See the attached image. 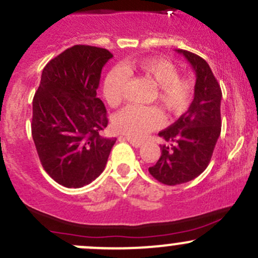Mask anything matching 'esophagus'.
Masks as SVG:
<instances>
[{
  "mask_svg": "<svg viewBox=\"0 0 258 258\" xmlns=\"http://www.w3.org/2000/svg\"><path fill=\"white\" fill-rule=\"evenodd\" d=\"M124 139H125V140H128V142L130 143V144H132L133 147H135V148H139L140 145L143 144V142H140V140H137V139H132V138H129V137H125V138H124Z\"/></svg>",
  "mask_w": 258,
  "mask_h": 258,
  "instance_id": "obj_1",
  "label": "esophagus"
}]
</instances>
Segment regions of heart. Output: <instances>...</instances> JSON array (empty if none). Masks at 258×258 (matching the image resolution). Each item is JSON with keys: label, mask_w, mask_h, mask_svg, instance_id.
<instances>
[{"label": "heart", "mask_w": 258, "mask_h": 258, "mask_svg": "<svg viewBox=\"0 0 258 258\" xmlns=\"http://www.w3.org/2000/svg\"><path fill=\"white\" fill-rule=\"evenodd\" d=\"M129 73L150 79L157 84L153 100L158 101L169 115L184 113L192 103L195 84L190 78L179 75V69L173 61L164 57H145L114 66L105 76L103 94L110 106L120 105L129 83ZM114 128L129 138L142 139L163 124V116L155 106L129 105L114 116Z\"/></svg>", "instance_id": "1"}]
</instances>
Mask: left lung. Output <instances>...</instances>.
<instances>
[{
	"instance_id": "obj_1",
	"label": "left lung",
	"mask_w": 258,
	"mask_h": 258,
	"mask_svg": "<svg viewBox=\"0 0 258 258\" xmlns=\"http://www.w3.org/2000/svg\"><path fill=\"white\" fill-rule=\"evenodd\" d=\"M196 73L195 98L188 110L159 133L169 145H160L159 159L149 173L167 185L187 183L208 167L221 134L222 91L207 61L185 50H177Z\"/></svg>"
}]
</instances>
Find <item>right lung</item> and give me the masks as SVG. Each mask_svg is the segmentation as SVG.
<instances>
[{
    "instance_id": "right-lung-1",
    "label": "right lung",
    "mask_w": 258,
    "mask_h": 258,
    "mask_svg": "<svg viewBox=\"0 0 258 258\" xmlns=\"http://www.w3.org/2000/svg\"><path fill=\"white\" fill-rule=\"evenodd\" d=\"M111 57L106 48L75 45L42 70L32 101V139L43 169L66 188L95 180L116 142L101 137L108 115L96 96L101 70Z\"/></svg>"
}]
</instances>
